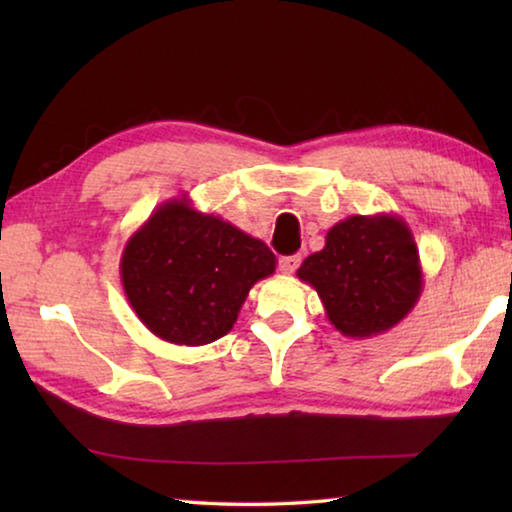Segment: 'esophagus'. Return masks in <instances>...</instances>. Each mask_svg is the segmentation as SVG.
I'll return each instance as SVG.
<instances>
[{"mask_svg":"<svg viewBox=\"0 0 512 512\" xmlns=\"http://www.w3.org/2000/svg\"><path fill=\"white\" fill-rule=\"evenodd\" d=\"M300 266V255H287V257H280V271L282 273H296V268Z\"/></svg>","mask_w":512,"mask_h":512,"instance_id":"1","label":"esophagus"}]
</instances>
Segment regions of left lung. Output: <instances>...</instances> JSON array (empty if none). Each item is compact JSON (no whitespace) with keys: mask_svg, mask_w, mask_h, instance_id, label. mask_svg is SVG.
Returning <instances> with one entry per match:
<instances>
[{"mask_svg":"<svg viewBox=\"0 0 512 512\" xmlns=\"http://www.w3.org/2000/svg\"><path fill=\"white\" fill-rule=\"evenodd\" d=\"M298 277L314 287L327 320L343 336L370 339L409 316L422 293V266L402 216H348L327 230Z\"/></svg>","mask_w":512,"mask_h":512,"instance_id":"obj_1","label":"left lung"}]
</instances>
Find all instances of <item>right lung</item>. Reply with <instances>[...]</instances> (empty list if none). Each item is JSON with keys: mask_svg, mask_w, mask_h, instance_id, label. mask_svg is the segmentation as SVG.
Listing matches in <instances>:
<instances>
[{"mask_svg": "<svg viewBox=\"0 0 512 512\" xmlns=\"http://www.w3.org/2000/svg\"><path fill=\"white\" fill-rule=\"evenodd\" d=\"M264 241L187 196L171 198L126 241L119 273L144 327L176 345H207L237 323L255 282L275 273Z\"/></svg>", "mask_w": 512, "mask_h": 512, "instance_id": "right-lung-1", "label": "right lung"}]
</instances>
